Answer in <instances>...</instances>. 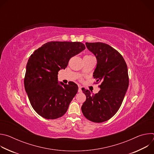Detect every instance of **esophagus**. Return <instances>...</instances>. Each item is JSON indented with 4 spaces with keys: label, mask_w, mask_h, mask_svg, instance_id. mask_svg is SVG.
I'll use <instances>...</instances> for the list:
<instances>
[{
    "label": "esophagus",
    "mask_w": 154,
    "mask_h": 154,
    "mask_svg": "<svg viewBox=\"0 0 154 154\" xmlns=\"http://www.w3.org/2000/svg\"><path fill=\"white\" fill-rule=\"evenodd\" d=\"M78 92H79V93H82V86H79Z\"/></svg>",
    "instance_id": "34e87169"
}]
</instances>
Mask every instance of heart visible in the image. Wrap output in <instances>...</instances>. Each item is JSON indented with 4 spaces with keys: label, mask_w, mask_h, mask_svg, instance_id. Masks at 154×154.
Instances as JSON below:
<instances>
[{
    "label": "heart",
    "mask_w": 154,
    "mask_h": 154,
    "mask_svg": "<svg viewBox=\"0 0 154 154\" xmlns=\"http://www.w3.org/2000/svg\"><path fill=\"white\" fill-rule=\"evenodd\" d=\"M92 57L91 55H85L84 57Z\"/></svg>",
    "instance_id": "b5f03b06"
}]
</instances>
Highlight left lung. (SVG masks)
Instances as JSON below:
<instances>
[{"mask_svg": "<svg viewBox=\"0 0 154 154\" xmlns=\"http://www.w3.org/2000/svg\"><path fill=\"white\" fill-rule=\"evenodd\" d=\"M86 46L96 57L97 66L93 77L100 88L98 93L83 91L86 99L82 106L85 117L94 122H103L118 111L129 80L127 64L116 49L103 42H86Z\"/></svg>", "mask_w": 154, "mask_h": 154, "instance_id": "obj_1", "label": "left lung"}]
</instances>
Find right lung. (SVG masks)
I'll list each match as a JSON object with an SVG mask.
<instances>
[{"label":"right lung","instance_id":"1","mask_svg":"<svg viewBox=\"0 0 154 154\" xmlns=\"http://www.w3.org/2000/svg\"><path fill=\"white\" fill-rule=\"evenodd\" d=\"M85 49L80 42H48L30 55L24 77L25 90L31 105L41 116L55 119L67 112L78 91L74 82H58V71L67 67L70 58Z\"/></svg>","mask_w":154,"mask_h":154}]
</instances>
